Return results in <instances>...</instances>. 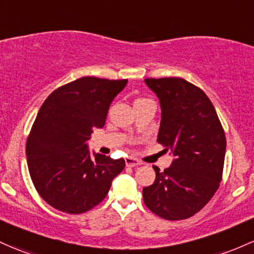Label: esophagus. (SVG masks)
I'll return each instance as SVG.
<instances>
[{
    "label": "esophagus",
    "instance_id": "1",
    "mask_svg": "<svg viewBox=\"0 0 254 254\" xmlns=\"http://www.w3.org/2000/svg\"><path fill=\"white\" fill-rule=\"evenodd\" d=\"M125 164H127V166H130V168H133V166L141 165V161L137 160V159H136V158L127 157V158H125Z\"/></svg>",
    "mask_w": 254,
    "mask_h": 254
}]
</instances>
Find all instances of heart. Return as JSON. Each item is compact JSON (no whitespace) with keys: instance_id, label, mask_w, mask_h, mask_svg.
<instances>
[{"instance_id":"obj_1","label":"heart","mask_w":254,"mask_h":254,"mask_svg":"<svg viewBox=\"0 0 254 254\" xmlns=\"http://www.w3.org/2000/svg\"><path fill=\"white\" fill-rule=\"evenodd\" d=\"M144 100H146V99H137V100H136V101H135V104H136V102H140V101H144Z\"/></svg>"}]
</instances>
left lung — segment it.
I'll return each mask as SVG.
<instances>
[{"mask_svg": "<svg viewBox=\"0 0 254 254\" xmlns=\"http://www.w3.org/2000/svg\"><path fill=\"white\" fill-rule=\"evenodd\" d=\"M161 107L158 142L174 154L171 166L144 187L147 207L168 221L194 216L207 204L222 181L225 133L212 102L183 78H147Z\"/></svg>", "mask_w": 254, "mask_h": 254, "instance_id": "8db88e82", "label": "left lung"}]
</instances>
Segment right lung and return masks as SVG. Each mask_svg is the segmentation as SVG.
I'll return each instance as SVG.
<instances>
[{
	"label": "right lung",
	"mask_w": 254,
	"mask_h": 254,
	"mask_svg": "<svg viewBox=\"0 0 254 254\" xmlns=\"http://www.w3.org/2000/svg\"><path fill=\"white\" fill-rule=\"evenodd\" d=\"M127 79L82 77L60 86L41 106L26 141L30 176L42 199L57 210L84 213L105 199L124 159L91 158L86 141L105 125L113 99Z\"/></svg>",
	"instance_id": "obj_1"
}]
</instances>
